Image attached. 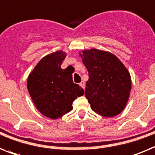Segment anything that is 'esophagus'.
<instances>
[{
    "instance_id": "esophagus-1",
    "label": "esophagus",
    "mask_w": 155,
    "mask_h": 155,
    "mask_svg": "<svg viewBox=\"0 0 155 155\" xmlns=\"http://www.w3.org/2000/svg\"><path fill=\"white\" fill-rule=\"evenodd\" d=\"M80 85L82 87L84 88V87H85V82L84 81H81V82Z\"/></svg>"
}]
</instances>
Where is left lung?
<instances>
[{"instance_id": "1", "label": "left lung", "mask_w": 155, "mask_h": 155, "mask_svg": "<svg viewBox=\"0 0 155 155\" xmlns=\"http://www.w3.org/2000/svg\"><path fill=\"white\" fill-rule=\"evenodd\" d=\"M89 73L85 97L93 111L104 117H113L123 111L132 89L129 71L110 51L91 48L79 53Z\"/></svg>"}]
</instances>
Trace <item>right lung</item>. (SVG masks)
Segmentation results:
<instances>
[{
	"mask_svg": "<svg viewBox=\"0 0 155 155\" xmlns=\"http://www.w3.org/2000/svg\"><path fill=\"white\" fill-rule=\"evenodd\" d=\"M67 53L58 50L37 63L28 76L26 87L32 102L43 116L52 119L71 111L72 102L84 91L72 80V72L61 68Z\"/></svg>",
	"mask_w": 155,
	"mask_h": 155,
	"instance_id": "1",
	"label": "right lung"
}]
</instances>
